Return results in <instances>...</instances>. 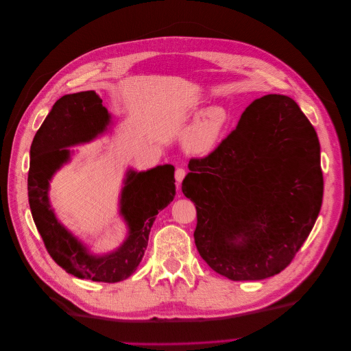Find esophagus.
I'll return each instance as SVG.
<instances>
[{
  "label": "esophagus",
  "mask_w": 351,
  "mask_h": 351,
  "mask_svg": "<svg viewBox=\"0 0 351 351\" xmlns=\"http://www.w3.org/2000/svg\"><path fill=\"white\" fill-rule=\"evenodd\" d=\"M184 177H186V170L184 169H177L176 170V181L178 182V184L182 180H184Z\"/></svg>",
  "instance_id": "esophagus-1"
}]
</instances>
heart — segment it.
Returning <instances> with one entry per match:
<instances>
[{
    "label": "heart",
    "mask_w": 351,
    "mask_h": 351,
    "mask_svg": "<svg viewBox=\"0 0 351 351\" xmlns=\"http://www.w3.org/2000/svg\"><path fill=\"white\" fill-rule=\"evenodd\" d=\"M227 124L228 114L224 108H210L189 130L184 140L186 149L195 156H206L211 153L219 144Z\"/></svg>",
    "instance_id": "b5f03b06"
}]
</instances>
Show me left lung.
<instances>
[{"label":"left lung","instance_id":"1","mask_svg":"<svg viewBox=\"0 0 351 351\" xmlns=\"http://www.w3.org/2000/svg\"><path fill=\"white\" fill-rule=\"evenodd\" d=\"M189 169L182 193L197 208L194 241L211 269L234 281L285 270L310 234L324 187L319 138L294 99H254Z\"/></svg>","mask_w":351,"mask_h":351}]
</instances>
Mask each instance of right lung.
Instances as JSON below:
<instances>
[{
    "mask_svg": "<svg viewBox=\"0 0 351 351\" xmlns=\"http://www.w3.org/2000/svg\"><path fill=\"white\" fill-rule=\"evenodd\" d=\"M111 115L95 91L62 95L38 128L29 149L28 203L48 254L62 270L78 278L103 282L125 280L137 270L148 234L160 210L176 195L174 167L157 165L147 171L128 170L120 197V214L128 234L104 256H94L66 230L49 204V180L70 160L66 147L90 143L107 130Z\"/></svg>",
    "mask_w": 351,
    "mask_h": 351,
    "instance_id": "1",
    "label": "right lung"
}]
</instances>
